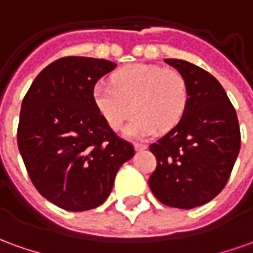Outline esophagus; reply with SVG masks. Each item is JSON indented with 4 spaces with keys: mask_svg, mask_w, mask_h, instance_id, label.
<instances>
[{
    "mask_svg": "<svg viewBox=\"0 0 253 253\" xmlns=\"http://www.w3.org/2000/svg\"><path fill=\"white\" fill-rule=\"evenodd\" d=\"M134 148H135V151H144V149H147L148 147H147L145 144H140V142H135V144H134Z\"/></svg>",
    "mask_w": 253,
    "mask_h": 253,
    "instance_id": "1",
    "label": "esophagus"
}]
</instances>
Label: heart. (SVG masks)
Segmentation results:
<instances>
[{
  "instance_id": "1",
  "label": "heart",
  "mask_w": 253,
  "mask_h": 253,
  "mask_svg": "<svg viewBox=\"0 0 253 253\" xmlns=\"http://www.w3.org/2000/svg\"><path fill=\"white\" fill-rule=\"evenodd\" d=\"M92 102L112 130H119L130 116L126 135L145 138L169 130L183 118L188 102L184 76L174 69L134 63L112 75V84L98 83L92 88Z\"/></svg>"
}]
</instances>
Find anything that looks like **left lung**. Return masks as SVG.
Returning <instances> with one entry per match:
<instances>
[{"label": "left lung", "instance_id": "1", "mask_svg": "<svg viewBox=\"0 0 253 253\" xmlns=\"http://www.w3.org/2000/svg\"><path fill=\"white\" fill-rule=\"evenodd\" d=\"M187 82L183 118L151 144L156 169L148 180L158 201L192 209L212 201L227 184L241 147L238 118L221 84L206 70L181 59H165Z\"/></svg>", "mask_w": 253, "mask_h": 253}]
</instances>
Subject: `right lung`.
I'll return each instance as SVG.
<instances>
[{"instance_id":"obj_1","label":"right lung","mask_w":253,"mask_h":253,"mask_svg":"<svg viewBox=\"0 0 253 253\" xmlns=\"http://www.w3.org/2000/svg\"><path fill=\"white\" fill-rule=\"evenodd\" d=\"M116 68L111 61L65 56L42 69L22 101L18 147L33 185L70 212L94 209L134 156L94 106L92 88Z\"/></svg>"}]
</instances>
